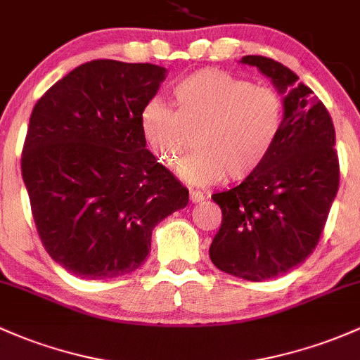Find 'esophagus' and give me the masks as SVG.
Segmentation results:
<instances>
[{"label": "esophagus", "mask_w": 360, "mask_h": 360, "mask_svg": "<svg viewBox=\"0 0 360 360\" xmlns=\"http://www.w3.org/2000/svg\"><path fill=\"white\" fill-rule=\"evenodd\" d=\"M204 200V194L200 191H191V202L192 204H199Z\"/></svg>", "instance_id": "1"}]
</instances>
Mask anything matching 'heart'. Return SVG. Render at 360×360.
<instances>
[{"instance_id":"1","label":"heart","mask_w":360,"mask_h":360,"mask_svg":"<svg viewBox=\"0 0 360 360\" xmlns=\"http://www.w3.org/2000/svg\"><path fill=\"white\" fill-rule=\"evenodd\" d=\"M172 99L173 110L149 103L141 129L150 153L166 166L184 156L194 137L197 150L179 168L188 184L211 185L225 175L249 179L268 161L283 129L285 104L274 89L216 68L184 77Z\"/></svg>"}]
</instances>
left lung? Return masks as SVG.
Returning a JSON list of instances; mask_svg holds the SVG:
<instances>
[{
	"label": "left lung",
	"instance_id": "obj_1",
	"mask_svg": "<svg viewBox=\"0 0 360 360\" xmlns=\"http://www.w3.org/2000/svg\"><path fill=\"white\" fill-rule=\"evenodd\" d=\"M283 96L280 139L259 172L230 191L212 194L221 207L210 257L218 269L249 281L281 276L318 245L338 192L335 127L312 91L271 58L243 56Z\"/></svg>",
	"mask_w": 360,
	"mask_h": 360
}]
</instances>
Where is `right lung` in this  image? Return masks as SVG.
Segmentation results:
<instances>
[{"mask_svg": "<svg viewBox=\"0 0 360 360\" xmlns=\"http://www.w3.org/2000/svg\"><path fill=\"white\" fill-rule=\"evenodd\" d=\"M165 79L158 65L94 60L34 106L22 176L42 245L75 276L135 271L154 226L188 204V191L146 149L141 129Z\"/></svg>", "mask_w": 360, "mask_h": 360, "instance_id": "right-lung-1", "label": "right lung"}]
</instances>
